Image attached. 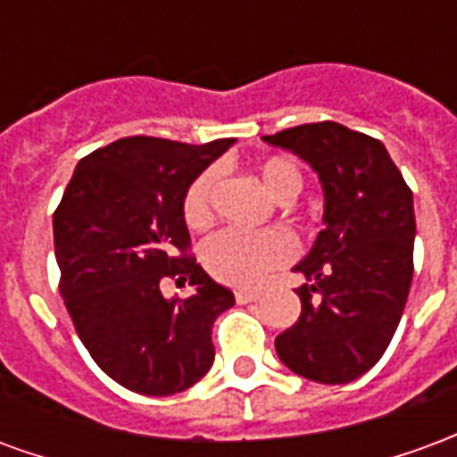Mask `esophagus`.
Masks as SVG:
<instances>
[{
	"label": "esophagus",
	"mask_w": 457,
	"mask_h": 457,
	"mask_svg": "<svg viewBox=\"0 0 457 457\" xmlns=\"http://www.w3.org/2000/svg\"><path fill=\"white\" fill-rule=\"evenodd\" d=\"M259 296H262L259 291H237V294H235V301H237V303H254V301H259Z\"/></svg>",
	"instance_id": "esophagus-1"
}]
</instances>
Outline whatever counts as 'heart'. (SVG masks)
<instances>
[{
  "label": "heart",
  "mask_w": 457,
  "mask_h": 457,
  "mask_svg": "<svg viewBox=\"0 0 457 457\" xmlns=\"http://www.w3.org/2000/svg\"><path fill=\"white\" fill-rule=\"evenodd\" d=\"M259 176L274 198H294L301 190V170L287 159H267ZM218 186V169H205L193 180L183 198V218L190 228H205L212 218V195ZM296 254V242L281 229L225 228L205 239L203 264L210 274L232 287H257L264 278L284 267Z\"/></svg>",
  "instance_id": "heart-1"
}]
</instances>
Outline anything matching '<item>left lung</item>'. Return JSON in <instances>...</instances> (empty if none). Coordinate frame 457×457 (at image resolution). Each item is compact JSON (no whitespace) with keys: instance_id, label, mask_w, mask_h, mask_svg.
<instances>
[{"instance_id":"8db88e82","label":"left lung","mask_w":457,"mask_h":457,"mask_svg":"<svg viewBox=\"0 0 457 457\" xmlns=\"http://www.w3.org/2000/svg\"><path fill=\"white\" fill-rule=\"evenodd\" d=\"M316 170L326 228L294 271L301 316L277 337L291 372L347 384L370 372L402 320L413 277V193L379 139L337 121L264 137Z\"/></svg>"}]
</instances>
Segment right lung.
<instances>
[{
  "instance_id": "obj_1",
  "label": "right lung",
  "mask_w": 457,
  "mask_h": 457,
  "mask_svg": "<svg viewBox=\"0 0 457 457\" xmlns=\"http://www.w3.org/2000/svg\"><path fill=\"white\" fill-rule=\"evenodd\" d=\"M232 144L117 139L75 166L54 212L65 308L97 367L129 392H186L212 367V323L235 296L188 254L183 198ZM169 278L196 294L166 299Z\"/></svg>"
}]
</instances>
